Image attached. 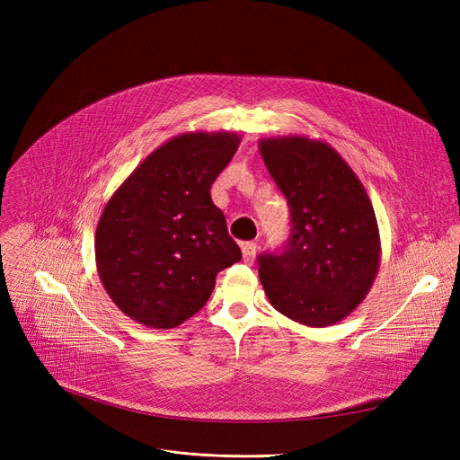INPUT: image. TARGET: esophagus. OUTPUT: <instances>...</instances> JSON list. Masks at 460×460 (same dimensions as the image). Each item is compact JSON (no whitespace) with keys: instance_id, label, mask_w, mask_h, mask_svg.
Wrapping results in <instances>:
<instances>
[{"instance_id":"obj_1","label":"esophagus","mask_w":460,"mask_h":460,"mask_svg":"<svg viewBox=\"0 0 460 460\" xmlns=\"http://www.w3.org/2000/svg\"><path fill=\"white\" fill-rule=\"evenodd\" d=\"M255 253H257V244H255V243H244V244H243V257H244V262L252 264L253 259H255Z\"/></svg>"}]
</instances>
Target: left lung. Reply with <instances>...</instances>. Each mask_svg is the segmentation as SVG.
Returning <instances> with one entry per match:
<instances>
[{
	"mask_svg": "<svg viewBox=\"0 0 460 460\" xmlns=\"http://www.w3.org/2000/svg\"><path fill=\"white\" fill-rule=\"evenodd\" d=\"M259 151L291 208L281 255H261L270 304L295 323L324 328L364 302L380 267V233L367 191L326 141L279 136Z\"/></svg>",
	"mask_w": 460,
	"mask_h": 460,
	"instance_id": "left-lung-1",
	"label": "left lung"
}]
</instances>
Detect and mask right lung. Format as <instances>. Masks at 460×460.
Masks as SVG:
<instances>
[{
    "label": "right lung",
    "mask_w": 460,
    "mask_h": 460,
    "mask_svg": "<svg viewBox=\"0 0 460 460\" xmlns=\"http://www.w3.org/2000/svg\"><path fill=\"white\" fill-rule=\"evenodd\" d=\"M240 145L236 132H184L162 143L106 203L96 272L132 321L175 328L207 304L217 272L243 259L210 186Z\"/></svg>",
    "instance_id": "obj_1"
}]
</instances>
